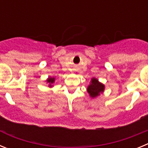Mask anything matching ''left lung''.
I'll use <instances>...</instances> for the list:
<instances>
[{
    "label": "left lung",
    "instance_id": "obj_1",
    "mask_svg": "<svg viewBox=\"0 0 148 148\" xmlns=\"http://www.w3.org/2000/svg\"><path fill=\"white\" fill-rule=\"evenodd\" d=\"M91 83L87 87V92L90 94V97L95 98L100 93H102L104 90V85L103 84L99 82L98 79L95 78H92L91 79Z\"/></svg>",
    "mask_w": 148,
    "mask_h": 148
}]
</instances>
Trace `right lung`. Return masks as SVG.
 <instances>
[{
    "label": "right lung",
    "instance_id": "right-lung-1",
    "mask_svg": "<svg viewBox=\"0 0 148 148\" xmlns=\"http://www.w3.org/2000/svg\"><path fill=\"white\" fill-rule=\"evenodd\" d=\"M47 82L49 83V87H53V84L55 82V78H49Z\"/></svg>",
    "mask_w": 148,
    "mask_h": 148
}]
</instances>
